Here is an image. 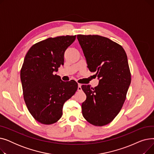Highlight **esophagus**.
I'll return each mask as SVG.
<instances>
[{
  "label": "esophagus",
  "instance_id": "esophagus-1",
  "mask_svg": "<svg viewBox=\"0 0 154 154\" xmlns=\"http://www.w3.org/2000/svg\"><path fill=\"white\" fill-rule=\"evenodd\" d=\"M77 91H81L82 88H81V84H78V87H77Z\"/></svg>",
  "mask_w": 154,
  "mask_h": 154
}]
</instances>
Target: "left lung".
<instances>
[{"label":"left lung","instance_id":"1","mask_svg":"<svg viewBox=\"0 0 154 154\" xmlns=\"http://www.w3.org/2000/svg\"><path fill=\"white\" fill-rule=\"evenodd\" d=\"M91 72H95L99 84L82 85L87 98L82 103L84 117L95 126L107 125L122 107L131 75L127 56L119 44L97 35H77Z\"/></svg>","mask_w":154,"mask_h":154}]
</instances>
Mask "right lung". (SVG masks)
<instances>
[{"label":"right lung","instance_id":"right-lung-1","mask_svg":"<svg viewBox=\"0 0 154 154\" xmlns=\"http://www.w3.org/2000/svg\"><path fill=\"white\" fill-rule=\"evenodd\" d=\"M76 35L48 38L32 45L20 70L23 99L31 115L41 124L49 125L62 116L64 103L74 95L78 84L63 82L54 74L63 66L64 53Z\"/></svg>","mask_w":154,"mask_h":154}]
</instances>
